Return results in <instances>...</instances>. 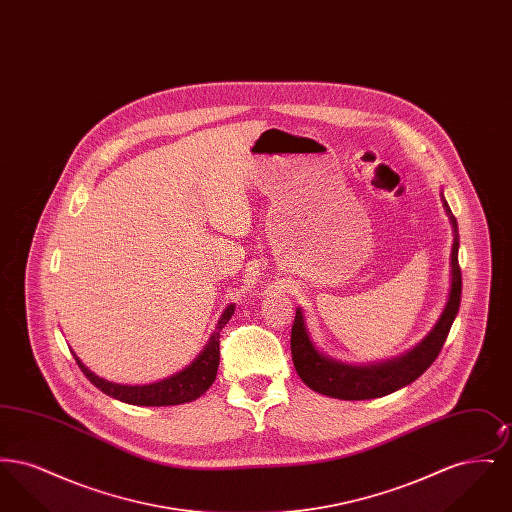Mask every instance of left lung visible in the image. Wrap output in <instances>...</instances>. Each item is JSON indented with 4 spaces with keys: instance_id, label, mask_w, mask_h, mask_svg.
<instances>
[{
    "instance_id": "8db88e82",
    "label": "left lung",
    "mask_w": 512,
    "mask_h": 512,
    "mask_svg": "<svg viewBox=\"0 0 512 512\" xmlns=\"http://www.w3.org/2000/svg\"><path fill=\"white\" fill-rule=\"evenodd\" d=\"M441 201L453 228L451 288H449V299L445 303V309L436 326L432 328V332L418 345H414L411 351L391 361L376 363V365H343L340 361H334L318 351L315 343L309 338L303 313L301 309H297L292 326L293 366L299 378L311 390L328 397L347 399V401L376 399L413 384L414 380L422 376L428 370V366L438 359L439 351L451 330V324L459 313L461 293H463V278H461V267H459V226L443 194H441Z\"/></svg>"
}]
</instances>
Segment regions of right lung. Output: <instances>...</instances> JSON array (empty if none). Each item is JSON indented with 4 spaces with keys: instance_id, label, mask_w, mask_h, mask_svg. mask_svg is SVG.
I'll use <instances>...</instances> for the list:
<instances>
[{
    "instance_id": "add662e5",
    "label": "right lung",
    "mask_w": 512,
    "mask_h": 512,
    "mask_svg": "<svg viewBox=\"0 0 512 512\" xmlns=\"http://www.w3.org/2000/svg\"><path fill=\"white\" fill-rule=\"evenodd\" d=\"M234 315V305H228L226 311L220 315L219 324L203 351L197 355L192 365L186 366L184 370L172 374L171 378H165L155 384L146 386H121L107 382L96 376L88 366L74 355L76 365L84 372V376L98 388V390L124 401L128 405H140V407H167V405H180L194 401L209 390L217 378L220 361V332L224 324Z\"/></svg>"
}]
</instances>
